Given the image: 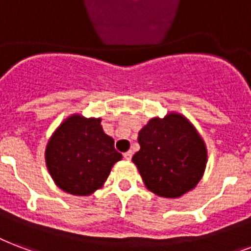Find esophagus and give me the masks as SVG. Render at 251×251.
Here are the masks:
<instances>
[{
	"instance_id": "obj_1",
	"label": "esophagus",
	"mask_w": 251,
	"mask_h": 251,
	"mask_svg": "<svg viewBox=\"0 0 251 251\" xmlns=\"http://www.w3.org/2000/svg\"><path fill=\"white\" fill-rule=\"evenodd\" d=\"M131 156H133V152H131V151H127V152H125V154H124V158H125L126 160L131 159Z\"/></svg>"
}]
</instances>
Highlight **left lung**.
I'll return each instance as SVG.
<instances>
[{"instance_id":"1","label":"left lung","mask_w":251,"mask_h":251,"mask_svg":"<svg viewBox=\"0 0 251 251\" xmlns=\"http://www.w3.org/2000/svg\"><path fill=\"white\" fill-rule=\"evenodd\" d=\"M141 149L134 164L147 189L158 196L180 198L204 175L206 147L195 126L179 113L151 118L138 134Z\"/></svg>"}]
</instances>
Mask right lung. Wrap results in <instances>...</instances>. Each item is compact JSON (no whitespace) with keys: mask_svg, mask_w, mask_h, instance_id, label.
<instances>
[{"mask_svg":"<svg viewBox=\"0 0 251 251\" xmlns=\"http://www.w3.org/2000/svg\"><path fill=\"white\" fill-rule=\"evenodd\" d=\"M46 166L55 184L75 196L101 188L113 164L122 159L114 141L104 133L101 118L72 114L60 124L46 147Z\"/></svg>","mask_w":251,"mask_h":251,"instance_id":"right-lung-1","label":"right lung"}]
</instances>
